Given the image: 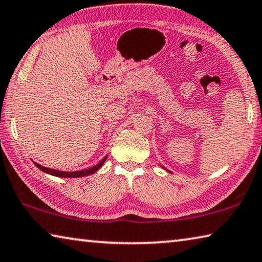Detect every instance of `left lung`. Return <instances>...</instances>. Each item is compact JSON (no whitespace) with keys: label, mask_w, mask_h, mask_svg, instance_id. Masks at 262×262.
<instances>
[{"label":"left lung","mask_w":262,"mask_h":262,"mask_svg":"<svg viewBox=\"0 0 262 262\" xmlns=\"http://www.w3.org/2000/svg\"><path fill=\"white\" fill-rule=\"evenodd\" d=\"M164 168H165V167H164ZM166 171H167V170H166ZM168 172H170V171H168Z\"/></svg>","instance_id":"1"}]
</instances>
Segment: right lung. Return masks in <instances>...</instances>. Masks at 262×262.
Returning a JSON list of instances; mask_svg holds the SVG:
<instances>
[{
	"label": "right lung",
	"mask_w": 262,
	"mask_h": 262,
	"mask_svg": "<svg viewBox=\"0 0 262 262\" xmlns=\"http://www.w3.org/2000/svg\"><path fill=\"white\" fill-rule=\"evenodd\" d=\"M106 158H107V156H105L98 164H96L95 166H92L90 168H86V170H82V171H74V172H64V171L54 170V168H50V167H45L42 165H39L38 163H34V165L37 166L39 170H41V171L45 172V173H48L51 176L61 177V178H82V177L90 176V174L95 173V172L98 171L99 168L103 166V164L105 163Z\"/></svg>",
	"instance_id": "obj_1"
}]
</instances>
